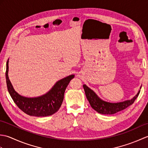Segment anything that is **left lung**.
<instances>
[{
	"label": "left lung",
	"instance_id": "obj_1",
	"mask_svg": "<svg viewBox=\"0 0 148 148\" xmlns=\"http://www.w3.org/2000/svg\"><path fill=\"white\" fill-rule=\"evenodd\" d=\"M83 88L84 92H85L86 98L88 100L91 107L94 110H95L97 112L103 114H115L116 112L126 109L128 106L132 104L135 100L139 96L140 93V91H139L137 95L131 100H127L121 102L111 103L104 101V100L100 99L98 95L92 90L88 87L86 84H83Z\"/></svg>",
	"mask_w": 148,
	"mask_h": 148
}]
</instances>
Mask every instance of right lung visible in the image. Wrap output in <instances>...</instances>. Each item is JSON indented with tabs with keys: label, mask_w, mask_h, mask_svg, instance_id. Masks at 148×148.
Instances as JSON below:
<instances>
[{
	"label": "right lung",
	"mask_w": 148,
	"mask_h": 148,
	"mask_svg": "<svg viewBox=\"0 0 148 148\" xmlns=\"http://www.w3.org/2000/svg\"><path fill=\"white\" fill-rule=\"evenodd\" d=\"M9 59L6 64V84L8 92L14 103L27 114L37 117L52 115L58 111L62 103L66 88L74 75H70L55 83L52 88L45 95L37 97L20 95L14 90L8 77Z\"/></svg>",
	"instance_id": "add662e5"
}]
</instances>
